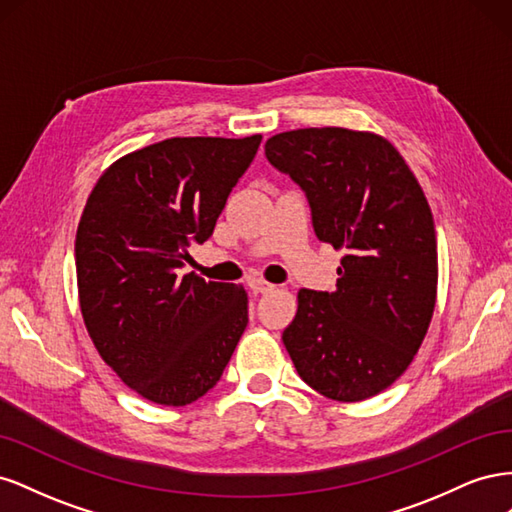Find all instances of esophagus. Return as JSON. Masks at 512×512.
<instances>
[{"label":"esophagus","mask_w":512,"mask_h":512,"mask_svg":"<svg viewBox=\"0 0 512 512\" xmlns=\"http://www.w3.org/2000/svg\"><path fill=\"white\" fill-rule=\"evenodd\" d=\"M250 290H252L254 294H262V292L273 290V284H269V282H265V280H252V282H250Z\"/></svg>","instance_id":"1"}]
</instances>
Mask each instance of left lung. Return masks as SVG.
Wrapping results in <instances>:
<instances>
[{"instance_id":"1","label":"left lung","mask_w":512,"mask_h":512,"mask_svg":"<svg viewBox=\"0 0 512 512\" xmlns=\"http://www.w3.org/2000/svg\"><path fill=\"white\" fill-rule=\"evenodd\" d=\"M267 160L305 192L316 237L344 250L337 288H301L282 333L305 384L335 401L374 397L404 374L436 307L433 215L399 151L374 132L271 136Z\"/></svg>"}]
</instances>
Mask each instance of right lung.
Listing matches in <instances>:
<instances>
[{"label": "right lung", "mask_w": 512, "mask_h": 512, "mask_svg": "<svg viewBox=\"0 0 512 512\" xmlns=\"http://www.w3.org/2000/svg\"><path fill=\"white\" fill-rule=\"evenodd\" d=\"M260 134L185 136L128 153L91 190L76 230L87 333L121 382L188 406L224 374L247 327L243 286L179 271L250 168Z\"/></svg>", "instance_id": "add662e5"}]
</instances>
